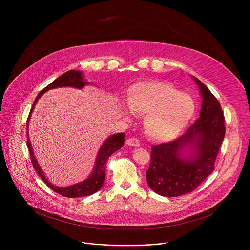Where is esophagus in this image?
Masks as SVG:
<instances>
[{
    "instance_id": "obj_1",
    "label": "esophagus",
    "mask_w": 250,
    "mask_h": 250,
    "mask_svg": "<svg viewBox=\"0 0 250 250\" xmlns=\"http://www.w3.org/2000/svg\"><path fill=\"white\" fill-rule=\"evenodd\" d=\"M126 146H133V147H138L140 146V142L138 139L136 138H127L126 141H125Z\"/></svg>"
}]
</instances>
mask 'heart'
Returning <instances> with one entry per match:
<instances>
[{"mask_svg": "<svg viewBox=\"0 0 250 250\" xmlns=\"http://www.w3.org/2000/svg\"><path fill=\"white\" fill-rule=\"evenodd\" d=\"M127 104L136 116H146L147 135L166 141L179 134L191 121L195 105L192 98L171 84L159 80L133 83L127 90ZM128 118V114L125 112Z\"/></svg>", "mask_w": 250, "mask_h": 250, "instance_id": "heart-1", "label": "heart"}]
</instances>
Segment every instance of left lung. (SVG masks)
<instances>
[{
	"label": "left lung",
	"instance_id": "left-lung-1",
	"mask_svg": "<svg viewBox=\"0 0 250 250\" xmlns=\"http://www.w3.org/2000/svg\"><path fill=\"white\" fill-rule=\"evenodd\" d=\"M193 79L203 98L200 118L182 136L151 146L147 184L164 197L191 193L212 173L226 133L221 104L206 85L194 76Z\"/></svg>",
	"mask_w": 250,
	"mask_h": 250
}]
</instances>
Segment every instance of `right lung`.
Wrapping results in <instances>:
<instances>
[{
	"label": "right lung",
	"instance_id": "1",
	"mask_svg": "<svg viewBox=\"0 0 250 250\" xmlns=\"http://www.w3.org/2000/svg\"><path fill=\"white\" fill-rule=\"evenodd\" d=\"M90 84L89 82L85 81L83 79V75L81 71H77V70H69L68 72L62 74L61 76H59L57 79H55L52 83H50L48 86H46L39 95L38 97L35 98L33 104L31 106V110L29 112V116L27 118V122H26V128H28V121L30 118V115L33 111V108L35 106V104H37L38 100L48 90L50 89H54V88H58V87H74L77 89H82L85 85ZM28 130V129H27ZM27 148L29 151V155H30V160L32 163L33 168L35 169L39 173V175L41 176L42 179L44 181V183L54 192L67 197V198H78V197H87L90 196L96 192H98L102 186L104 185V178H105V164H106V160L109 159V157L116 152L117 150L121 149L124 146V142H125V133L121 132V133H117L114 135H111L108 139H106L104 145L101 146L97 158H96V162H95V166H94V170L92 172V174L87 178L86 180H84L81 183L78 184H74L72 186H68V187H64V188H60L57 186L52 185L50 182H48V180L45 178L42 170L41 169L37 159L34 157L33 151H32V147L29 142V138H28V132H27Z\"/></svg>",
	"mask_w": 250,
	"mask_h": 250
}]
</instances>
